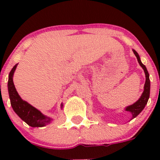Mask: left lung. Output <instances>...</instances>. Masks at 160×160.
<instances>
[{
    "instance_id": "1",
    "label": "left lung",
    "mask_w": 160,
    "mask_h": 160,
    "mask_svg": "<svg viewBox=\"0 0 160 160\" xmlns=\"http://www.w3.org/2000/svg\"><path fill=\"white\" fill-rule=\"evenodd\" d=\"M132 51H133L134 54L136 56L139 65L141 66L142 68L144 70L145 75H146V83H145L144 85V90H143V93H142L139 99H138L136 102L134 103L133 104L125 108V111H129L131 114H132V118H131V120L135 118V117H137V116L142 112V111L144 109L146 104H147L150 94V80L149 72H148V70L147 69H146V66H145L144 64H142V62H141V59H140V57L139 56H138V52H137L135 49H132Z\"/></svg>"
}]
</instances>
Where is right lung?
<instances>
[{
  "label": "right lung",
  "mask_w": 160,
  "mask_h": 160,
  "mask_svg": "<svg viewBox=\"0 0 160 160\" xmlns=\"http://www.w3.org/2000/svg\"><path fill=\"white\" fill-rule=\"evenodd\" d=\"M17 66L18 64H16L11 70L8 76V88L11 107L14 112L19 116V118H21V119L28 124L29 126H46L52 121V118L44 115L41 111L31 105L27 101H23L16 90L14 82H13V76L17 68ZM62 106L63 104H61V109L62 108Z\"/></svg>",
  "instance_id": "add662e5"
}]
</instances>
